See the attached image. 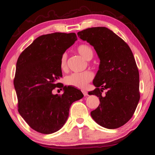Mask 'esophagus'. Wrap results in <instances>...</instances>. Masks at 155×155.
<instances>
[{"instance_id": "1", "label": "esophagus", "mask_w": 155, "mask_h": 155, "mask_svg": "<svg viewBox=\"0 0 155 155\" xmlns=\"http://www.w3.org/2000/svg\"><path fill=\"white\" fill-rule=\"evenodd\" d=\"M82 93H83L84 95V96H87L88 95V92H87V91H82Z\"/></svg>"}]
</instances>
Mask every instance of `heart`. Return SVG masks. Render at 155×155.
<instances>
[{
	"label": "heart",
	"mask_w": 155,
	"mask_h": 155,
	"mask_svg": "<svg viewBox=\"0 0 155 155\" xmlns=\"http://www.w3.org/2000/svg\"><path fill=\"white\" fill-rule=\"evenodd\" d=\"M77 51L86 60H89L93 57V50L87 45L82 44L79 45L77 47ZM67 54L64 53L61 56L60 62V66L62 70H65L67 68ZM93 78V73L89 71H86L81 73H74L67 76L65 78V83L71 87L78 88H84L87 87L88 84L92 81Z\"/></svg>",
	"instance_id": "1"
}]
</instances>
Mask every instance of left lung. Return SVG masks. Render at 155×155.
I'll return each instance as SVG.
<instances>
[{
    "label": "left lung",
    "mask_w": 155,
    "mask_h": 155,
    "mask_svg": "<svg viewBox=\"0 0 155 155\" xmlns=\"http://www.w3.org/2000/svg\"><path fill=\"white\" fill-rule=\"evenodd\" d=\"M78 37L94 47L100 60L93 80L96 88L88 92L100 99L91 115L99 125L115 129L130 120L140 99L139 74L127 43L108 28L91 27L78 33ZM107 90L102 95L104 90Z\"/></svg>",
    "instance_id": "8db88e82"
}]
</instances>
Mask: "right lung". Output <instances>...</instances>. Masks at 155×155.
Instances as JSON below:
<instances>
[{"label":"right lung","mask_w":155,"mask_h":155,"mask_svg":"<svg viewBox=\"0 0 155 155\" xmlns=\"http://www.w3.org/2000/svg\"><path fill=\"white\" fill-rule=\"evenodd\" d=\"M77 40L75 33L42 35L17 60L14 85L18 110L28 125L40 133L59 130L67 120L72 103L84 97L81 91L58 82L62 77L61 56ZM56 87L63 88L62 95L52 94Z\"/></svg>","instance_id":"right-lung-1"}]
</instances>
